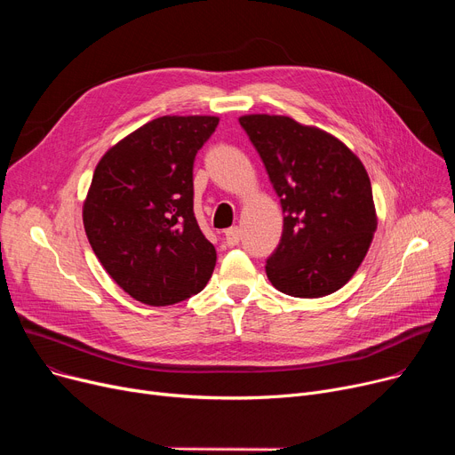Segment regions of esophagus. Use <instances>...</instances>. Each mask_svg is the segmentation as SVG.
Returning <instances> with one entry per match:
<instances>
[{"mask_svg": "<svg viewBox=\"0 0 455 455\" xmlns=\"http://www.w3.org/2000/svg\"><path fill=\"white\" fill-rule=\"evenodd\" d=\"M240 240H242V228L240 227H232L225 232V243L228 247L237 245V243H240Z\"/></svg>", "mask_w": 455, "mask_h": 455, "instance_id": "1", "label": "esophagus"}]
</instances>
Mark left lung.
Instances as JSON below:
<instances>
[{
	"instance_id": "1",
	"label": "left lung",
	"mask_w": 455,
	"mask_h": 455,
	"mask_svg": "<svg viewBox=\"0 0 455 455\" xmlns=\"http://www.w3.org/2000/svg\"><path fill=\"white\" fill-rule=\"evenodd\" d=\"M240 124L283 212L267 278L278 291L300 299L341 290L362 266L378 227L365 165L336 136L290 116L247 114Z\"/></svg>"
}]
</instances>
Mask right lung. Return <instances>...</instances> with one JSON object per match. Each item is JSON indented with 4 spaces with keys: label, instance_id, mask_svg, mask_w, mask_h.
Here are the masks:
<instances>
[{
    "label": "right lung",
    "instance_id": "obj_1",
    "mask_svg": "<svg viewBox=\"0 0 455 455\" xmlns=\"http://www.w3.org/2000/svg\"><path fill=\"white\" fill-rule=\"evenodd\" d=\"M215 116H162L112 146L95 165L83 204L88 242L132 299L170 306L199 293L215 247L194 213V160Z\"/></svg>",
    "mask_w": 455,
    "mask_h": 455
}]
</instances>
